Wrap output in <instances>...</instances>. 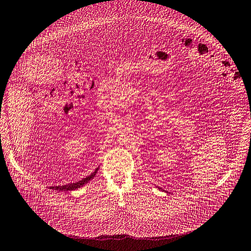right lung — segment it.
Instances as JSON below:
<instances>
[{"label": "right lung", "mask_w": 251, "mask_h": 251, "mask_svg": "<svg viewBox=\"0 0 251 251\" xmlns=\"http://www.w3.org/2000/svg\"><path fill=\"white\" fill-rule=\"evenodd\" d=\"M99 168H97L95 170V172H93L91 175H88L86 178H83L82 180H80V181H77L75 183H70V184H66V185H61V186H51L50 188L53 189V190H64V192H70V190H75V189H78L81 186H83L84 184H86L87 182L91 181V180L95 177V175L97 174Z\"/></svg>", "instance_id": "add662e5"}]
</instances>
